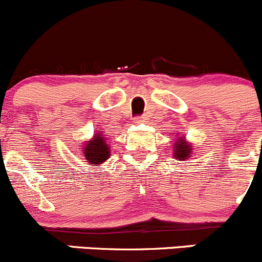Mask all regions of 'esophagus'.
<instances>
[{"mask_svg": "<svg viewBox=\"0 0 262 262\" xmlns=\"http://www.w3.org/2000/svg\"><path fill=\"white\" fill-rule=\"evenodd\" d=\"M136 122L137 123L145 122V117H144V115H138V117H136Z\"/></svg>", "mask_w": 262, "mask_h": 262, "instance_id": "esophagus-1", "label": "esophagus"}]
</instances>
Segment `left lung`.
Returning <instances> with one entry per match:
<instances>
[{"mask_svg": "<svg viewBox=\"0 0 262 262\" xmlns=\"http://www.w3.org/2000/svg\"><path fill=\"white\" fill-rule=\"evenodd\" d=\"M174 158L177 161H184L189 157V154H192V145L191 143H187L184 140L178 139V142L174 143Z\"/></svg>", "mask_w": 262, "mask_h": 262, "instance_id": "1", "label": "left lung"}]
</instances>
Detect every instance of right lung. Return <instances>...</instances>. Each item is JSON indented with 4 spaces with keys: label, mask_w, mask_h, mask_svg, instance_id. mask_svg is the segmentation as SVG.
<instances>
[{
    "label": "right lung",
    "mask_w": 262,
    "mask_h": 262,
    "mask_svg": "<svg viewBox=\"0 0 262 262\" xmlns=\"http://www.w3.org/2000/svg\"><path fill=\"white\" fill-rule=\"evenodd\" d=\"M109 152V145H106L105 139L100 133H98V136H95L93 140H88L82 149V154H84L86 162L92 164L105 162V159H108L110 156Z\"/></svg>",
    "instance_id": "add662e5"
}]
</instances>
